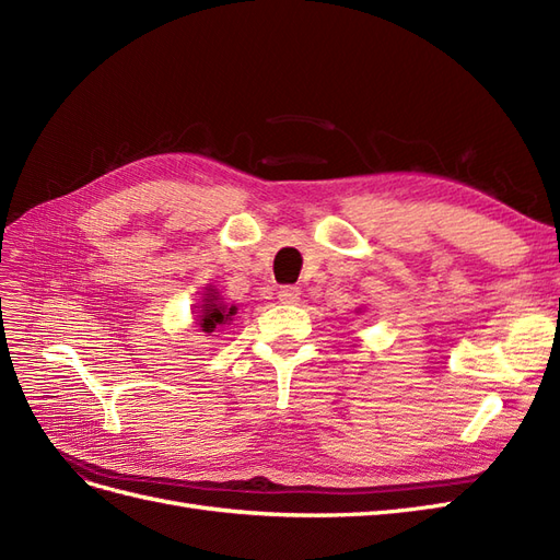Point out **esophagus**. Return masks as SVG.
I'll use <instances>...</instances> for the list:
<instances>
[{
	"label": "esophagus",
	"instance_id": "esophagus-1",
	"mask_svg": "<svg viewBox=\"0 0 560 560\" xmlns=\"http://www.w3.org/2000/svg\"><path fill=\"white\" fill-rule=\"evenodd\" d=\"M299 296H301V290L294 284H284V287H280V292H278V299L282 303H296Z\"/></svg>",
	"mask_w": 560,
	"mask_h": 560
}]
</instances>
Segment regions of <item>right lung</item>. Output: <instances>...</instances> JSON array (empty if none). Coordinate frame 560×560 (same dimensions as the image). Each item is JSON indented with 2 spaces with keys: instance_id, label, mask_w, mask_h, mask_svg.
<instances>
[{
  "instance_id": "1",
  "label": "right lung",
  "mask_w": 560,
  "mask_h": 560,
  "mask_svg": "<svg viewBox=\"0 0 560 560\" xmlns=\"http://www.w3.org/2000/svg\"><path fill=\"white\" fill-rule=\"evenodd\" d=\"M235 306H231V308H226V306H222V303H217V299H214V294H212V299H206V306H202V315H200V327H202V331H214L219 325H226V322H231V317L235 315Z\"/></svg>"
}]
</instances>
